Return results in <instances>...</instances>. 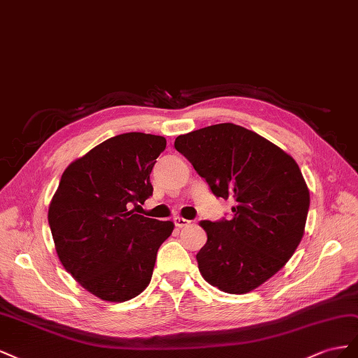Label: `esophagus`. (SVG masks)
Segmentation results:
<instances>
[{
  "mask_svg": "<svg viewBox=\"0 0 358 358\" xmlns=\"http://www.w3.org/2000/svg\"><path fill=\"white\" fill-rule=\"evenodd\" d=\"M173 223H176L177 228H185L187 224H190V220L185 219V217H176L173 219Z\"/></svg>",
  "mask_w": 358,
  "mask_h": 358,
  "instance_id": "esophagus-1",
  "label": "esophagus"
}]
</instances>
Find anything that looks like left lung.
<instances>
[{
	"mask_svg": "<svg viewBox=\"0 0 358 358\" xmlns=\"http://www.w3.org/2000/svg\"><path fill=\"white\" fill-rule=\"evenodd\" d=\"M213 195L234 201L232 217L203 220L199 271L213 287L244 294L289 261L300 244L310 196L295 160L232 122L203 127L173 142Z\"/></svg>",
	"mask_w": 358,
	"mask_h": 358,
	"instance_id": "obj_1",
	"label": "left lung"
}]
</instances>
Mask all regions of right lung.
Wrapping results in <instances>:
<instances>
[{
    "label": "right lung",
    "instance_id": "1",
    "mask_svg": "<svg viewBox=\"0 0 358 358\" xmlns=\"http://www.w3.org/2000/svg\"><path fill=\"white\" fill-rule=\"evenodd\" d=\"M163 136L130 131L70 163L50 201L48 222L64 268L105 301H126L151 280L157 250L173 223L130 210L152 195L150 173Z\"/></svg>",
    "mask_w": 358,
    "mask_h": 358
}]
</instances>
